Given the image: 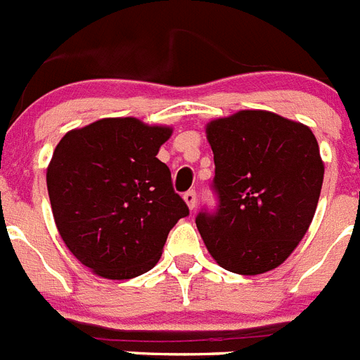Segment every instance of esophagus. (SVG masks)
<instances>
[{
    "label": "esophagus",
    "mask_w": 360,
    "mask_h": 360,
    "mask_svg": "<svg viewBox=\"0 0 360 360\" xmlns=\"http://www.w3.org/2000/svg\"><path fill=\"white\" fill-rule=\"evenodd\" d=\"M184 200H186V203H187V207L191 209V211H195V207H196V191H187V193H184Z\"/></svg>",
    "instance_id": "obj_1"
}]
</instances>
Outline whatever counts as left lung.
I'll list each match as a JSON object with an SVG mask.
<instances>
[{
	"mask_svg": "<svg viewBox=\"0 0 360 360\" xmlns=\"http://www.w3.org/2000/svg\"><path fill=\"white\" fill-rule=\"evenodd\" d=\"M216 209L196 227L229 272L256 276L281 265L316 214L324 165L310 128L270 111L245 110L207 124Z\"/></svg>",
	"mask_w": 360,
	"mask_h": 360,
	"instance_id": "8db88e82",
	"label": "left lung"
}]
</instances>
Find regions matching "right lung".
Instances as JSON below:
<instances>
[{"instance_id":"obj_1","label":"right lung","mask_w":360,"mask_h":360,"mask_svg":"<svg viewBox=\"0 0 360 360\" xmlns=\"http://www.w3.org/2000/svg\"><path fill=\"white\" fill-rule=\"evenodd\" d=\"M171 128L101 119L61 139L46 171L57 231L95 274L131 279L157 265L189 207L157 158Z\"/></svg>"}]
</instances>
